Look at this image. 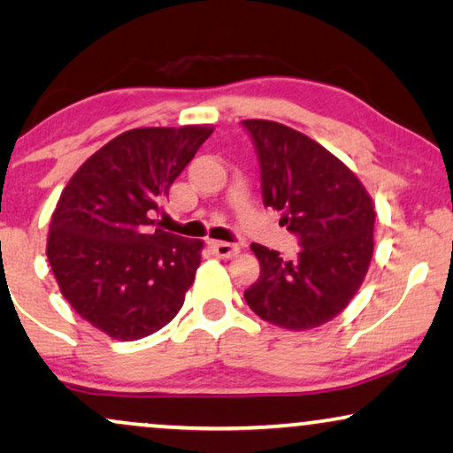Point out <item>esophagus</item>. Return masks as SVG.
Listing matches in <instances>:
<instances>
[{
    "label": "esophagus",
    "mask_w": 453,
    "mask_h": 453,
    "mask_svg": "<svg viewBox=\"0 0 453 453\" xmlns=\"http://www.w3.org/2000/svg\"><path fill=\"white\" fill-rule=\"evenodd\" d=\"M208 245H210V250H212L219 257H233L241 251L239 245L225 243V241H208Z\"/></svg>",
    "instance_id": "1"
}]
</instances>
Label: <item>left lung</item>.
Returning <instances> with one entry per match:
<instances>
[{"label": "left lung", "mask_w": 453, "mask_h": 453, "mask_svg": "<svg viewBox=\"0 0 453 453\" xmlns=\"http://www.w3.org/2000/svg\"><path fill=\"white\" fill-rule=\"evenodd\" d=\"M256 146L264 206L299 239L295 259L253 243L259 278L251 311L284 330H311L349 305L373 256V202L355 173L305 134L265 119L241 121Z\"/></svg>", "instance_id": "left-lung-1"}]
</instances>
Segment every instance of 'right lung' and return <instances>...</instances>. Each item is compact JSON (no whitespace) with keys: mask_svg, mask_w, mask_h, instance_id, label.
<instances>
[{"mask_svg":"<svg viewBox=\"0 0 453 453\" xmlns=\"http://www.w3.org/2000/svg\"><path fill=\"white\" fill-rule=\"evenodd\" d=\"M212 127H138L73 173L51 216L47 257L61 295L98 330L132 342L175 318L200 239L154 228V212Z\"/></svg>","mask_w":453,"mask_h":453,"instance_id":"1","label":"right lung"}]
</instances>
